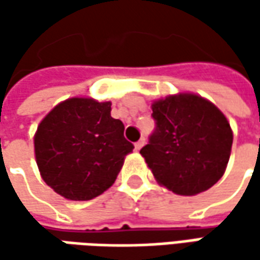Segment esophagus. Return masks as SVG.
Returning <instances> with one entry per match:
<instances>
[{
  "mask_svg": "<svg viewBox=\"0 0 260 260\" xmlns=\"http://www.w3.org/2000/svg\"><path fill=\"white\" fill-rule=\"evenodd\" d=\"M145 143H146V140H145V139H140V140H139V142H136V143H135L136 150H140V149H142V147H143V145H145Z\"/></svg>",
  "mask_w": 260,
  "mask_h": 260,
  "instance_id": "1",
  "label": "esophagus"
}]
</instances>
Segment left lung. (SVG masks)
Here are the masks:
<instances>
[{
  "mask_svg": "<svg viewBox=\"0 0 260 260\" xmlns=\"http://www.w3.org/2000/svg\"><path fill=\"white\" fill-rule=\"evenodd\" d=\"M155 130L140 153L168 189L179 195L207 191L223 176L233 133L224 114L194 94L152 104Z\"/></svg>",
  "mask_w": 260,
  "mask_h": 260,
  "instance_id": "obj_1",
  "label": "left lung"
}]
</instances>
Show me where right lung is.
<instances>
[{
    "instance_id": "right-lung-1",
    "label": "right lung",
    "mask_w": 260,
    "mask_h": 260,
    "mask_svg": "<svg viewBox=\"0 0 260 260\" xmlns=\"http://www.w3.org/2000/svg\"><path fill=\"white\" fill-rule=\"evenodd\" d=\"M135 149L111 103L66 100L37 127L35 152L42 178L68 200L86 201L114 184L124 156Z\"/></svg>"
}]
</instances>
